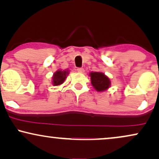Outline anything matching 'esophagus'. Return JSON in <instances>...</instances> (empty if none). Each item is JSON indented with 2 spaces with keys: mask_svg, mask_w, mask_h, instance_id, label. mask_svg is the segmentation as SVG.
Segmentation results:
<instances>
[{
  "mask_svg": "<svg viewBox=\"0 0 159 159\" xmlns=\"http://www.w3.org/2000/svg\"><path fill=\"white\" fill-rule=\"evenodd\" d=\"M77 71L78 72V73H84V68H82V67H78L77 69Z\"/></svg>",
  "mask_w": 159,
  "mask_h": 159,
  "instance_id": "obj_1",
  "label": "esophagus"
}]
</instances>
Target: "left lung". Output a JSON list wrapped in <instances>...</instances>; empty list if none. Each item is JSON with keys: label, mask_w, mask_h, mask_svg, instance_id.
Wrapping results in <instances>:
<instances>
[{"label": "left lung", "mask_w": 159, "mask_h": 159, "mask_svg": "<svg viewBox=\"0 0 159 159\" xmlns=\"http://www.w3.org/2000/svg\"><path fill=\"white\" fill-rule=\"evenodd\" d=\"M90 76H91V83L92 86L97 91H104L110 86L111 81L109 78L103 73L94 72V73H90Z\"/></svg>", "instance_id": "8db88e82"}]
</instances>
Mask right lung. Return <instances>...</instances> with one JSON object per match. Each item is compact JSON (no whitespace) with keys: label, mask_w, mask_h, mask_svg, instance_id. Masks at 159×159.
Wrapping results in <instances>:
<instances>
[{"label":"right lung","mask_w":159,"mask_h":159,"mask_svg":"<svg viewBox=\"0 0 159 159\" xmlns=\"http://www.w3.org/2000/svg\"><path fill=\"white\" fill-rule=\"evenodd\" d=\"M69 74L67 70H58L53 74V84L54 86L60 85L65 81V78H67V75Z\"/></svg>","instance_id":"right-lung-1"}]
</instances>
